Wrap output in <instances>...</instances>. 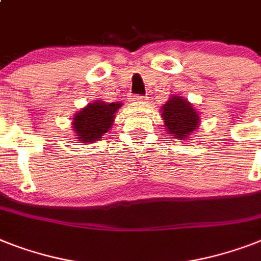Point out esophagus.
I'll use <instances>...</instances> for the list:
<instances>
[{
	"label": "esophagus",
	"mask_w": 261,
	"mask_h": 261,
	"mask_svg": "<svg viewBox=\"0 0 261 261\" xmlns=\"http://www.w3.org/2000/svg\"><path fill=\"white\" fill-rule=\"evenodd\" d=\"M133 101H135V103H142V101H146V97L142 96V95H133Z\"/></svg>",
	"instance_id": "34e87169"
}]
</instances>
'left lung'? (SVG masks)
I'll return each mask as SVG.
<instances>
[{
	"label": "left lung",
	"instance_id": "left-lung-1",
	"mask_svg": "<svg viewBox=\"0 0 261 261\" xmlns=\"http://www.w3.org/2000/svg\"><path fill=\"white\" fill-rule=\"evenodd\" d=\"M165 127L173 138L188 139L200 123L198 114L189 101L179 96H171L162 107Z\"/></svg>",
	"mask_w": 261,
	"mask_h": 261
}]
</instances>
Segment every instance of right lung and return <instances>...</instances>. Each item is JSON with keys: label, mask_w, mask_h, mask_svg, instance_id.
Here are the masks:
<instances>
[{"label": "right lung", "mask_w": 261, "mask_h": 261, "mask_svg": "<svg viewBox=\"0 0 261 261\" xmlns=\"http://www.w3.org/2000/svg\"><path fill=\"white\" fill-rule=\"evenodd\" d=\"M120 103H103L96 101L88 105L73 118V128L77 139L82 142H94L105 135L111 128L112 120L120 107Z\"/></svg>", "instance_id": "1"}]
</instances>
